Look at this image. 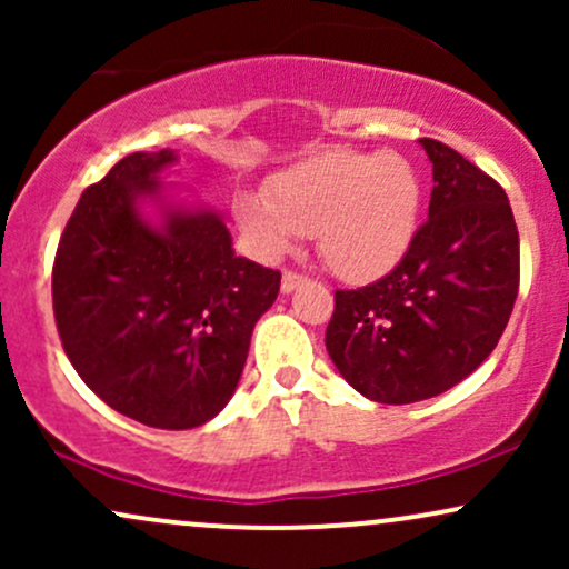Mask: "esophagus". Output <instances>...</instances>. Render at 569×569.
<instances>
[{"mask_svg":"<svg viewBox=\"0 0 569 569\" xmlns=\"http://www.w3.org/2000/svg\"><path fill=\"white\" fill-rule=\"evenodd\" d=\"M307 283V276H302V272H293V270H286L283 278H280V291L283 293H291L297 286Z\"/></svg>","mask_w":569,"mask_h":569,"instance_id":"obj_1","label":"esophagus"}]
</instances>
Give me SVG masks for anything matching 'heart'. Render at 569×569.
<instances>
[{"label":"heart","mask_w":569,"mask_h":569,"mask_svg":"<svg viewBox=\"0 0 569 569\" xmlns=\"http://www.w3.org/2000/svg\"><path fill=\"white\" fill-rule=\"evenodd\" d=\"M422 181L396 152H323L280 171L259 194H238V227L267 257L297 234L318 238L331 272L345 280L380 278L401 262L420 227Z\"/></svg>","instance_id":"heart-1"}]
</instances>
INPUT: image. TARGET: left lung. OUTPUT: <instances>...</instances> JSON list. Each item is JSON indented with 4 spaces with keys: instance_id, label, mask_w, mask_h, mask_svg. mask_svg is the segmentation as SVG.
<instances>
[{
    "instance_id": "left-lung-1",
    "label": "left lung",
    "mask_w": 569,
    "mask_h": 569,
    "mask_svg": "<svg viewBox=\"0 0 569 569\" xmlns=\"http://www.w3.org/2000/svg\"><path fill=\"white\" fill-rule=\"evenodd\" d=\"M433 162L428 221L388 276L335 291L326 350L361 396L426 401L495 350L519 293V230L492 176L447 143L420 139Z\"/></svg>"
}]
</instances>
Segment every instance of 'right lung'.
<instances>
[{"mask_svg": "<svg viewBox=\"0 0 569 569\" xmlns=\"http://www.w3.org/2000/svg\"><path fill=\"white\" fill-rule=\"evenodd\" d=\"M171 149L122 158L77 202L53 264V312L71 367L114 411L149 428H198L227 407L251 331L280 272L234 257L230 230L206 208H166Z\"/></svg>", "mask_w": 569, "mask_h": 569, "instance_id": "right-lung-1", "label": "right lung"}]
</instances>
